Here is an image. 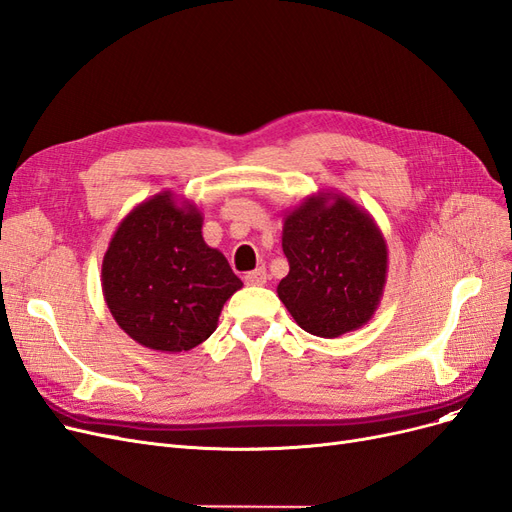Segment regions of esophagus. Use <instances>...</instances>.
Returning a JSON list of instances; mask_svg holds the SVG:
<instances>
[{
	"label": "esophagus",
	"mask_w": 512,
	"mask_h": 512,
	"mask_svg": "<svg viewBox=\"0 0 512 512\" xmlns=\"http://www.w3.org/2000/svg\"><path fill=\"white\" fill-rule=\"evenodd\" d=\"M266 280H268V272H266V268H257V270H253V272H249L244 276V283L246 285H251V287H261V285H266Z\"/></svg>",
	"instance_id": "34e87169"
}]
</instances>
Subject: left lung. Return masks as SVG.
Listing matches in <instances>:
<instances>
[{
  "label": "left lung",
  "mask_w": 512,
  "mask_h": 512,
  "mask_svg": "<svg viewBox=\"0 0 512 512\" xmlns=\"http://www.w3.org/2000/svg\"><path fill=\"white\" fill-rule=\"evenodd\" d=\"M289 274L276 293L293 321L319 338L364 327L381 304L389 249L372 214L334 189L283 214Z\"/></svg>",
  "instance_id": "8db88e82"
}]
</instances>
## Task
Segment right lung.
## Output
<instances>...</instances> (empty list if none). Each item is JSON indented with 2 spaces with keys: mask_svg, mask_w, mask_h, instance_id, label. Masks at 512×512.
<instances>
[{
  "mask_svg": "<svg viewBox=\"0 0 512 512\" xmlns=\"http://www.w3.org/2000/svg\"><path fill=\"white\" fill-rule=\"evenodd\" d=\"M202 223L193 202L161 191L131 208L108 242L106 306L146 349L191 351L210 338L223 304L242 289L225 255L204 242Z\"/></svg>",
  "mask_w": 512,
  "mask_h": 512,
  "instance_id": "obj_1",
  "label": "right lung"
}]
</instances>
